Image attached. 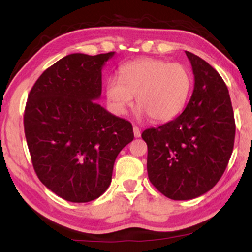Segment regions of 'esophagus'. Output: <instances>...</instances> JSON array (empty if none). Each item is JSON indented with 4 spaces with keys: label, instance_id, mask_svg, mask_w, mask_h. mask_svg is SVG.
<instances>
[{
    "label": "esophagus",
    "instance_id": "1",
    "mask_svg": "<svg viewBox=\"0 0 252 252\" xmlns=\"http://www.w3.org/2000/svg\"><path fill=\"white\" fill-rule=\"evenodd\" d=\"M134 136L136 138L137 137H140L141 136V130H140V128H138V126H134Z\"/></svg>",
    "mask_w": 252,
    "mask_h": 252
}]
</instances>
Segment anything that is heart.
Masks as SVG:
<instances>
[{
    "instance_id": "b5f03b06",
    "label": "heart",
    "mask_w": 252,
    "mask_h": 252,
    "mask_svg": "<svg viewBox=\"0 0 252 252\" xmlns=\"http://www.w3.org/2000/svg\"><path fill=\"white\" fill-rule=\"evenodd\" d=\"M192 83L189 70L180 63L141 58L121 66L118 78L106 80L105 94L118 114L126 112L135 96L141 115L154 122H166L186 105Z\"/></svg>"
}]
</instances>
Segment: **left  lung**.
I'll return each instance as SVG.
<instances>
[{"mask_svg": "<svg viewBox=\"0 0 252 252\" xmlns=\"http://www.w3.org/2000/svg\"><path fill=\"white\" fill-rule=\"evenodd\" d=\"M194 90L175 120L142 132L148 146L147 170L158 192L189 200L209 192L226 169L236 123L226 84L209 63L186 51Z\"/></svg>", "mask_w": 252, "mask_h": 252, "instance_id": "8db88e82", "label": "left lung"}]
</instances>
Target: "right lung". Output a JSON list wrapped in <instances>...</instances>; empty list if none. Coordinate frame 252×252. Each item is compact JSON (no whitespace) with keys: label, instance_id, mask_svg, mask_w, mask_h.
<instances>
[{"label":"right lung","instance_id":"right-lung-1","mask_svg":"<svg viewBox=\"0 0 252 252\" xmlns=\"http://www.w3.org/2000/svg\"><path fill=\"white\" fill-rule=\"evenodd\" d=\"M114 54H68L43 72L28 94L24 126L34 170L67 201L99 198L111 184L117 155L134 140L131 123L96 102L102 68Z\"/></svg>","mask_w":252,"mask_h":252}]
</instances>
